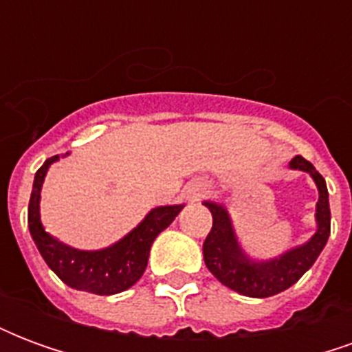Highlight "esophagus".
Masks as SVG:
<instances>
[{"label": "esophagus", "mask_w": 352, "mask_h": 352, "mask_svg": "<svg viewBox=\"0 0 352 352\" xmlns=\"http://www.w3.org/2000/svg\"><path fill=\"white\" fill-rule=\"evenodd\" d=\"M201 192H206V188H199V190L196 192V194H194V198H198V196H201Z\"/></svg>", "instance_id": "esophagus-1"}]
</instances>
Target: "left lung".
<instances>
[{"label": "left lung", "instance_id": "left-lung-1", "mask_svg": "<svg viewBox=\"0 0 352 352\" xmlns=\"http://www.w3.org/2000/svg\"><path fill=\"white\" fill-rule=\"evenodd\" d=\"M290 168L307 171L317 183L318 230L307 243L283 254L279 260L275 258L270 262H260V264L251 262L237 245L226 209H222L213 201H206V207H209V211L213 214V228L204 241V260H206L207 270L213 273L224 287L232 288L239 294L249 296V298H270L287 290L315 264V260L318 258V254L328 241L330 204H328L324 179L303 156H294L290 160Z\"/></svg>", "mask_w": 352, "mask_h": 352}]
</instances>
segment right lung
I'll use <instances>...</instances> for the list:
<instances>
[{"label":"right lung","mask_w":352,"mask_h":352,"mask_svg":"<svg viewBox=\"0 0 352 352\" xmlns=\"http://www.w3.org/2000/svg\"><path fill=\"white\" fill-rule=\"evenodd\" d=\"M60 156H52L37 169L34 181V190L28 207V226L34 237L37 249L41 252L47 265L64 280L67 287L92 292L98 296L118 294L131 285H135L145 273L151 245L160 234L175 221L183 206L156 207L146 214L145 221L138 228L131 230L128 236L103 251H77L67 245L60 243L43 230L39 217V198L41 186L47 175V169Z\"/></svg>","instance_id":"1"}]
</instances>
